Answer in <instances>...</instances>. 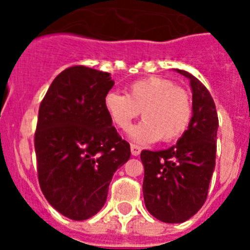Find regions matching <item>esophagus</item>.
I'll list each match as a JSON object with an SVG mask.
<instances>
[{
    "label": "esophagus",
    "mask_w": 250,
    "mask_h": 250,
    "mask_svg": "<svg viewBox=\"0 0 250 250\" xmlns=\"http://www.w3.org/2000/svg\"><path fill=\"white\" fill-rule=\"evenodd\" d=\"M131 153H132V156H135V157L139 156V154L141 153V148L135 144H131Z\"/></svg>",
    "instance_id": "esophagus-1"
}]
</instances>
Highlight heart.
Here are the masks:
<instances>
[{"label":"heart","instance_id":"1","mask_svg":"<svg viewBox=\"0 0 250 250\" xmlns=\"http://www.w3.org/2000/svg\"><path fill=\"white\" fill-rule=\"evenodd\" d=\"M104 104L114 125L122 129H128L133 119L143 114L144 121L131 131V137L139 143L176 140L184 135L193 117L190 94L162 76L133 82L127 86V94L109 92Z\"/></svg>","mask_w":250,"mask_h":250}]
</instances>
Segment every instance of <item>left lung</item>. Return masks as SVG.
<instances>
[{
    "label": "left lung",
    "instance_id": "obj_1",
    "mask_svg": "<svg viewBox=\"0 0 250 250\" xmlns=\"http://www.w3.org/2000/svg\"><path fill=\"white\" fill-rule=\"evenodd\" d=\"M189 79L193 117L174 146L143 150L145 206L165 223H182L205 204L217 153L218 114L206 86L192 74L176 70Z\"/></svg>",
    "mask_w": 250,
    "mask_h": 250
}]
</instances>
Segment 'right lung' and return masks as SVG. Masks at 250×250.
I'll list each match as a JSON object with an SVG mask.
<instances>
[{
	"mask_svg": "<svg viewBox=\"0 0 250 250\" xmlns=\"http://www.w3.org/2000/svg\"><path fill=\"white\" fill-rule=\"evenodd\" d=\"M113 85L109 72L72 66L53 80L40 104L35 132L40 188L74 221L101 210L114 172L131 157L104 104Z\"/></svg>",
	"mask_w": 250,
	"mask_h": 250,
	"instance_id": "obj_1",
	"label": "right lung"
}]
</instances>
